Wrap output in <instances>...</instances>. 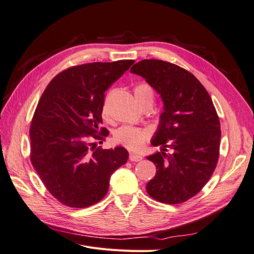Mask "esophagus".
<instances>
[{"mask_svg": "<svg viewBox=\"0 0 254 254\" xmlns=\"http://www.w3.org/2000/svg\"><path fill=\"white\" fill-rule=\"evenodd\" d=\"M143 157L140 155H136V153H130L129 155V160L131 161V162H137V161H141Z\"/></svg>", "mask_w": 254, "mask_h": 254, "instance_id": "34e87169", "label": "esophagus"}]
</instances>
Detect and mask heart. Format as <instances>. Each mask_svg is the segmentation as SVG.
Listing matches in <instances>:
<instances>
[{
	"label": "heart",
	"instance_id": "obj_1",
	"mask_svg": "<svg viewBox=\"0 0 254 254\" xmlns=\"http://www.w3.org/2000/svg\"><path fill=\"white\" fill-rule=\"evenodd\" d=\"M134 95L137 103L142 107L146 104L153 103V91L149 84L145 82L137 83L133 89ZM104 114L107 110L104 107ZM149 132L146 129L133 127V126H122L114 131L113 139L118 144L125 146L130 150H139L143 147V145L148 140Z\"/></svg>",
	"mask_w": 254,
	"mask_h": 254
}]
</instances>
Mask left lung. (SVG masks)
<instances>
[{"instance_id": "1", "label": "left lung", "mask_w": 254, "mask_h": 254, "mask_svg": "<svg viewBox=\"0 0 254 254\" xmlns=\"http://www.w3.org/2000/svg\"><path fill=\"white\" fill-rule=\"evenodd\" d=\"M130 71L144 77L164 103L151 141L162 151L147 157L158 171L146 190L157 201L182 203L202 190L217 165L221 131L216 109L201 82L179 65L145 59Z\"/></svg>"}]
</instances>
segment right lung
Masks as SVG:
<instances>
[{"label":"right lung","mask_w":254,"mask_h":254,"mask_svg":"<svg viewBox=\"0 0 254 254\" xmlns=\"http://www.w3.org/2000/svg\"><path fill=\"white\" fill-rule=\"evenodd\" d=\"M134 60L90 63L57 74L36 107L30 162L49 193L66 206L82 209L101 201L110 176L125 164L124 147L102 149L108 130L101 127L105 91Z\"/></svg>","instance_id":"obj_1"}]
</instances>
